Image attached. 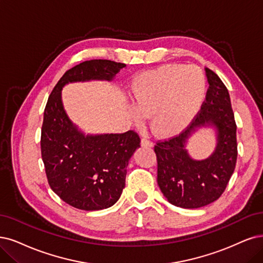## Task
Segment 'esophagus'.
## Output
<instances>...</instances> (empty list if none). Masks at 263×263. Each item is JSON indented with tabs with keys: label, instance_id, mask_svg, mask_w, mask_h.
I'll list each match as a JSON object with an SVG mask.
<instances>
[{
	"label": "esophagus",
	"instance_id": "1",
	"mask_svg": "<svg viewBox=\"0 0 263 263\" xmlns=\"http://www.w3.org/2000/svg\"><path fill=\"white\" fill-rule=\"evenodd\" d=\"M141 145L143 147H153V143L151 141H148L147 139H142Z\"/></svg>",
	"mask_w": 263,
	"mask_h": 263
}]
</instances>
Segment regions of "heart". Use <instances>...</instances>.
<instances>
[{
    "mask_svg": "<svg viewBox=\"0 0 263 263\" xmlns=\"http://www.w3.org/2000/svg\"><path fill=\"white\" fill-rule=\"evenodd\" d=\"M205 94V78L195 67L168 65L140 74L132 84L133 118L152 117L154 132L174 137L190 124Z\"/></svg>",
    "mask_w": 263,
    "mask_h": 263,
    "instance_id": "1",
    "label": "heart"
}]
</instances>
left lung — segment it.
I'll return each mask as SVG.
<instances>
[{
    "label": "left lung",
    "instance_id": "8db88e82",
    "mask_svg": "<svg viewBox=\"0 0 263 263\" xmlns=\"http://www.w3.org/2000/svg\"><path fill=\"white\" fill-rule=\"evenodd\" d=\"M205 70L209 89L199 112L182 133L159 141L154 147L157 182L163 196L172 205L187 209L217 200L224 192L237 159L236 123L229 91L217 73L209 68ZM209 125L217 130L216 149L206 160H193L185 144L198 127Z\"/></svg>",
    "mask_w": 263,
    "mask_h": 263
}]
</instances>
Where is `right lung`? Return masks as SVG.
<instances>
[{
    "instance_id": "add662e5",
    "label": "right lung",
    "mask_w": 263,
    "mask_h": 263,
    "mask_svg": "<svg viewBox=\"0 0 263 263\" xmlns=\"http://www.w3.org/2000/svg\"><path fill=\"white\" fill-rule=\"evenodd\" d=\"M125 64L86 61L67 70L48 97L41 130V155L48 184L56 195L74 208H109L125 186L126 167L141 145L137 132L87 134L67 116L62 90L70 82L111 81Z\"/></svg>"
}]
</instances>
